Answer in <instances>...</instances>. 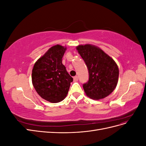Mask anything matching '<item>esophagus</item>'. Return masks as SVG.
I'll use <instances>...</instances> for the list:
<instances>
[{
  "mask_svg": "<svg viewBox=\"0 0 146 146\" xmlns=\"http://www.w3.org/2000/svg\"><path fill=\"white\" fill-rule=\"evenodd\" d=\"M74 82H77L78 81V77H77V76H75L74 77Z\"/></svg>",
  "mask_w": 146,
  "mask_h": 146,
  "instance_id": "obj_1",
  "label": "esophagus"
}]
</instances>
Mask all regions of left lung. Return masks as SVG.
I'll return each mask as SVG.
<instances>
[{
    "label": "left lung",
    "mask_w": 146,
    "mask_h": 146,
    "mask_svg": "<svg viewBox=\"0 0 146 146\" xmlns=\"http://www.w3.org/2000/svg\"><path fill=\"white\" fill-rule=\"evenodd\" d=\"M76 49L89 72V80L83 85L86 95L94 100L105 98L117 86L119 68L116 63L100 48L94 45H78Z\"/></svg>",
    "instance_id": "left-lung-1"
}]
</instances>
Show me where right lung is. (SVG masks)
I'll use <instances>...</instances> for the list:
<instances>
[{
	"label": "right lung",
	"instance_id": "right-lung-1",
	"mask_svg": "<svg viewBox=\"0 0 146 146\" xmlns=\"http://www.w3.org/2000/svg\"><path fill=\"white\" fill-rule=\"evenodd\" d=\"M66 50V47L59 44L51 47L35 62L32 69L34 88L41 98L51 103L64 100L73 81L62 63Z\"/></svg>",
	"mask_w": 146,
	"mask_h": 146
}]
</instances>
